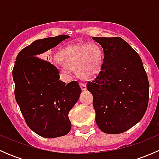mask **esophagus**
Masks as SVG:
<instances>
[{
  "instance_id": "obj_1",
  "label": "esophagus",
  "mask_w": 159,
  "mask_h": 159,
  "mask_svg": "<svg viewBox=\"0 0 159 159\" xmlns=\"http://www.w3.org/2000/svg\"><path fill=\"white\" fill-rule=\"evenodd\" d=\"M80 87H81L82 91H85V90L87 89V86H86V84H84V83H80Z\"/></svg>"
}]
</instances>
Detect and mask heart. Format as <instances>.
Returning a JSON list of instances; mask_svg holds the SVG:
<instances>
[{"instance_id":"1","label":"heart","mask_w":159,"mask_h":159,"mask_svg":"<svg viewBox=\"0 0 159 159\" xmlns=\"http://www.w3.org/2000/svg\"><path fill=\"white\" fill-rule=\"evenodd\" d=\"M54 61V65L66 78H70L73 70L81 79L94 78L102 69L103 54L94 44H71L64 48Z\"/></svg>"}]
</instances>
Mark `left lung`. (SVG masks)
<instances>
[{
    "label": "left lung",
    "instance_id": "8db88e82",
    "mask_svg": "<svg viewBox=\"0 0 159 159\" xmlns=\"http://www.w3.org/2000/svg\"><path fill=\"white\" fill-rule=\"evenodd\" d=\"M102 46V69L87 89L93 95L95 121L107 134H120L139 123L146 111L149 83L142 59L119 37H92Z\"/></svg>",
    "mask_w": 159,
    "mask_h": 159
}]
</instances>
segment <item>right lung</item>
Listing matches in <instances>:
<instances>
[{
	"instance_id": "1",
	"label": "right lung",
	"mask_w": 159,
	"mask_h": 159,
	"mask_svg": "<svg viewBox=\"0 0 159 159\" xmlns=\"http://www.w3.org/2000/svg\"><path fill=\"white\" fill-rule=\"evenodd\" d=\"M69 38L62 34L36 40L19 52L12 71L16 102L27 125L48 139L69 132L68 113L81 89L76 81L67 84L60 81L58 69L38 57Z\"/></svg>"
}]
</instances>
